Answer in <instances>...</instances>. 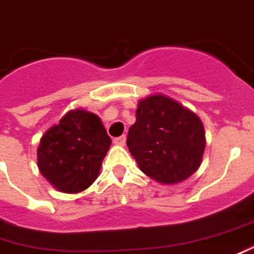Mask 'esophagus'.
<instances>
[{
    "instance_id": "esophagus-1",
    "label": "esophagus",
    "mask_w": 254,
    "mask_h": 254,
    "mask_svg": "<svg viewBox=\"0 0 254 254\" xmlns=\"http://www.w3.org/2000/svg\"><path fill=\"white\" fill-rule=\"evenodd\" d=\"M113 141H114V144H117V145H125L127 137H125V136H120V137H115Z\"/></svg>"
}]
</instances>
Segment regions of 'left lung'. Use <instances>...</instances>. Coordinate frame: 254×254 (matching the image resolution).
Wrapping results in <instances>:
<instances>
[{"label": "left lung", "instance_id": "obj_1", "mask_svg": "<svg viewBox=\"0 0 254 254\" xmlns=\"http://www.w3.org/2000/svg\"><path fill=\"white\" fill-rule=\"evenodd\" d=\"M205 143L199 117L164 95L140 100L127 140L140 170L162 184H176L195 173Z\"/></svg>", "mask_w": 254, "mask_h": 254}]
</instances>
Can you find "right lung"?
Returning a JSON list of instances; mask_svg holds the SVG:
<instances>
[{"label": "right lung", "instance_id": "1", "mask_svg": "<svg viewBox=\"0 0 254 254\" xmlns=\"http://www.w3.org/2000/svg\"><path fill=\"white\" fill-rule=\"evenodd\" d=\"M110 145L111 139L96 114L71 110L41 137L38 168L55 189L77 194L96 180Z\"/></svg>", "mask_w": 254, "mask_h": 254}]
</instances>
